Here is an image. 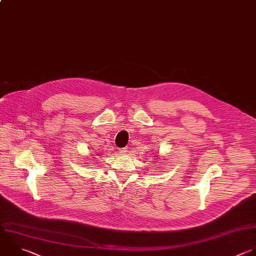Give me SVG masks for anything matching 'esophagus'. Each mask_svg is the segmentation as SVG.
<instances>
[{"label":"esophagus","instance_id":"obj_1","mask_svg":"<svg viewBox=\"0 0 256 256\" xmlns=\"http://www.w3.org/2000/svg\"><path fill=\"white\" fill-rule=\"evenodd\" d=\"M127 149H128L127 147H124V148H121L119 151H120V153H121V154H126V153H127V151H128Z\"/></svg>","mask_w":256,"mask_h":256}]
</instances>
